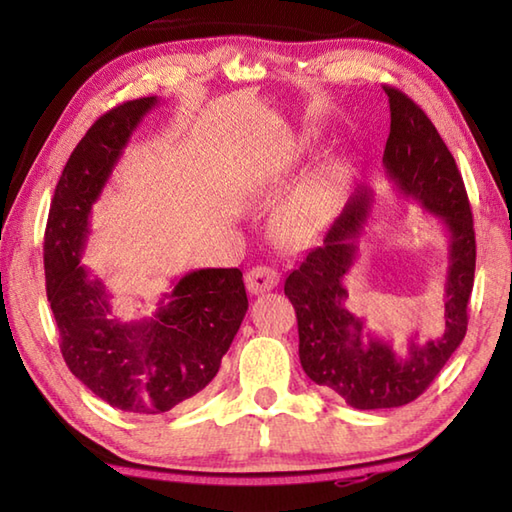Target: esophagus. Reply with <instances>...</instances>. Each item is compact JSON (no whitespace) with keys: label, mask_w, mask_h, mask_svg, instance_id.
<instances>
[{"label":"esophagus","mask_w":512,"mask_h":512,"mask_svg":"<svg viewBox=\"0 0 512 512\" xmlns=\"http://www.w3.org/2000/svg\"><path fill=\"white\" fill-rule=\"evenodd\" d=\"M277 282H280V273H277L275 268L255 266L246 273V287L250 293H255V296L275 289Z\"/></svg>","instance_id":"obj_1"}]
</instances>
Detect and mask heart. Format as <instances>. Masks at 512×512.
<instances>
[{
  "label": "heart",
  "instance_id": "obj_1",
  "mask_svg": "<svg viewBox=\"0 0 512 512\" xmlns=\"http://www.w3.org/2000/svg\"><path fill=\"white\" fill-rule=\"evenodd\" d=\"M341 189V178L334 164H320L275 214V230L289 244H302L320 228L332 210Z\"/></svg>",
  "mask_w": 512,
  "mask_h": 512
}]
</instances>
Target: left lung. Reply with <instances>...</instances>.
Listing matches in <instances>:
<instances>
[{
    "label": "left lung",
    "instance_id": "obj_1",
    "mask_svg": "<svg viewBox=\"0 0 512 512\" xmlns=\"http://www.w3.org/2000/svg\"><path fill=\"white\" fill-rule=\"evenodd\" d=\"M384 92L391 103L386 176L397 194L436 214L447 230L445 332L427 343L411 339L406 357H400L391 343L368 334L363 318L345 307V273L359 255L357 239L372 205V189L366 185L350 196L323 241L284 282L298 318L302 370L361 411L395 409L427 391L465 339L476 266L472 210L454 155L418 103L388 85Z\"/></svg>",
    "mask_w": 512,
    "mask_h": 512
}]
</instances>
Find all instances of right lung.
Listing matches in <instances>:
<instances>
[{"label":"right lung","mask_w":512,"mask_h":512,"mask_svg":"<svg viewBox=\"0 0 512 512\" xmlns=\"http://www.w3.org/2000/svg\"><path fill=\"white\" fill-rule=\"evenodd\" d=\"M158 97L126 101L94 121L69 155L45 230L47 298L67 368L115 409L167 413L216 377L248 311L239 268H201L173 282L151 318L124 323L112 293L81 264L90 214Z\"/></svg>","instance_id":"right-lung-1"}]
</instances>
